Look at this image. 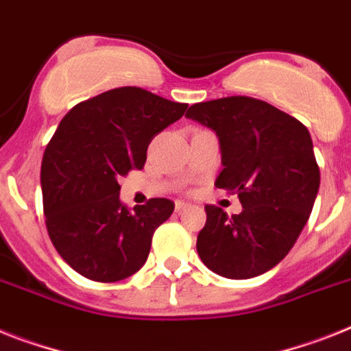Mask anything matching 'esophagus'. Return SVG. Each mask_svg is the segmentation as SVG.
Instances as JSON below:
<instances>
[{
  "instance_id": "1",
  "label": "esophagus",
  "mask_w": 351,
  "mask_h": 351,
  "mask_svg": "<svg viewBox=\"0 0 351 351\" xmlns=\"http://www.w3.org/2000/svg\"><path fill=\"white\" fill-rule=\"evenodd\" d=\"M189 207V203H185V202H182V199H178V202L175 203V210L176 212H182V210H185V208Z\"/></svg>"
}]
</instances>
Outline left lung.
<instances>
[{"mask_svg":"<svg viewBox=\"0 0 351 351\" xmlns=\"http://www.w3.org/2000/svg\"><path fill=\"white\" fill-rule=\"evenodd\" d=\"M185 117L216 132L223 171L216 187L239 196L241 214L207 205L196 250L210 271L244 280L275 267L293 248L319 189L311 134L298 119L248 96L189 107Z\"/></svg>","mask_w":351,"mask_h":351,"instance_id":"8db88e82","label":"left lung"}]
</instances>
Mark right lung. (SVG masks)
Wrapping results in <instances>:
<instances>
[{
  "label": "right lung",
  "mask_w": 351,
  "mask_h": 351,
  "mask_svg": "<svg viewBox=\"0 0 351 351\" xmlns=\"http://www.w3.org/2000/svg\"><path fill=\"white\" fill-rule=\"evenodd\" d=\"M185 110V103L119 87L78 103L60 121L44 152L40 185L49 239L76 273L119 282L144 266L153 232L175 203L152 198L130 210L117 180L143 169L153 137Z\"/></svg>",
  "instance_id": "obj_1"
}]
</instances>
